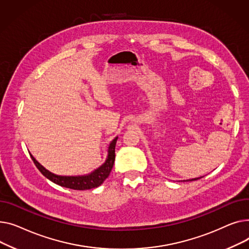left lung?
<instances>
[{"instance_id": "1", "label": "left lung", "mask_w": 249, "mask_h": 249, "mask_svg": "<svg viewBox=\"0 0 249 249\" xmlns=\"http://www.w3.org/2000/svg\"><path fill=\"white\" fill-rule=\"evenodd\" d=\"M200 178H202V177H200ZM200 178H195V179H192V180H190V181H195V180H198V179H200Z\"/></svg>"}]
</instances>
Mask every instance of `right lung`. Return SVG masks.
<instances>
[{
    "label": "right lung",
    "instance_id": "add662e5",
    "mask_svg": "<svg viewBox=\"0 0 249 249\" xmlns=\"http://www.w3.org/2000/svg\"><path fill=\"white\" fill-rule=\"evenodd\" d=\"M118 141V137H116L109 144L108 149V156L106 160V163L99 167L97 170H95L90 175H87V176H79V177H64V176H57L47 171L43 166H41L37 160L34 159V157L31 155V158L37 169L45 176L47 179L52 181L53 183L73 189V190H89L92 188H96L99 185L104 183V181L109 176V173L113 167L114 159H115V143Z\"/></svg>",
    "mask_w": 249,
    "mask_h": 249
}]
</instances>
